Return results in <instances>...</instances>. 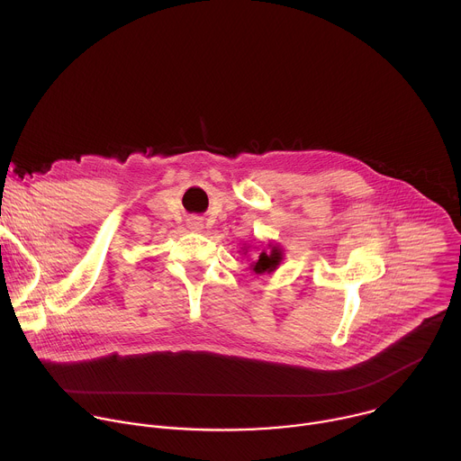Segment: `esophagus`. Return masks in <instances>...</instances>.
<instances>
[{
  "label": "esophagus",
  "instance_id": "1",
  "mask_svg": "<svg viewBox=\"0 0 461 461\" xmlns=\"http://www.w3.org/2000/svg\"><path fill=\"white\" fill-rule=\"evenodd\" d=\"M189 228H191V230H194V231H199V230H203V222H201L199 219H191Z\"/></svg>",
  "mask_w": 461,
  "mask_h": 461
}]
</instances>
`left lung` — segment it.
<instances>
[{
    "label": "left lung",
    "mask_w": 461,
    "mask_h": 461,
    "mask_svg": "<svg viewBox=\"0 0 461 461\" xmlns=\"http://www.w3.org/2000/svg\"><path fill=\"white\" fill-rule=\"evenodd\" d=\"M268 251L262 249L258 253V258L251 265V270L257 274V276H262V274H272L277 270V267L281 265L283 260V249L279 246H274V244H268Z\"/></svg>",
    "instance_id": "obj_1"
}]
</instances>
